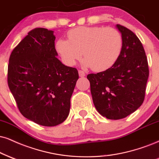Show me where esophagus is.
Here are the masks:
<instances>
[{
  "label": "esophagus",
  "mask_w": 159,
  "mask_h": 159,
  "mask_svg": "<svg viewBox=\"0 0 159 159\" xmlns=\"http://www.w3.org/2000/svg\"><path fill=\"white\" fill-rule=\"evenodd\" d=\"M79 76H81V77H83V76H85V72H84L83 70H79Z\"/></svg>",
  "instance_id": "obj_1"
}]
</instances>
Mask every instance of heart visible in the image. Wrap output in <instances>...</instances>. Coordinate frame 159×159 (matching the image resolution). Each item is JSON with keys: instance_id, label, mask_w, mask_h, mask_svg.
<instances>
[{"instance_id": "b5f03b06", "label": "heart", "mask_w": 159, "mask_h": 159, "mask_svg": "<svg viewBox=\"0 0 159 159\" xmlns=\"http://www.w3.org/2000/svg\"><path fill=\"white\" fill-rule=\"evenodd\" d=\"M123 46L121 33L113 28L81 26L68 32V40L59 39L56 49L62 61L73 66L82 55L83 64L96 71L111 68L118 60Z\"/></svg>"}]
</instances>
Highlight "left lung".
<instances>
[{
  "instance_id": "1",
  "label": "left lung",
  "mask_w": 159,
  "mask_h": 159,
  "mask_svg": "<svg viewBox=\"0 0 159 159\" xmlns=\"http://www.w3.org/2000/svg\"><path fill=\"white\" fill-rule=\"evenodd\" d=\"M121 54L111 68L87 76L94 106L104 117L120 119L136 111L145 97L149 67L144 47L132 31L117 24Z\"/></svg>"
}]
</instances>
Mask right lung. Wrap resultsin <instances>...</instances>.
Listing matches in <instances>:
<instances>
[{"mask_svg": "<svg viewBox=\"0 0 159 159\" xmlns=\"http://www.w3.org/2000/svg\"><path fill=\"white\" fill-rule=\"evenodd\" d=\"M54 32L32 29L11 52L7 82L20 112L37 124L52 127L68 117L78 70L57 58Z\"/></svg>", "mask_w": 159, "mask_h": 159, "instance_id": "right-lung-1", "label": "right lung"}]
</instances>
